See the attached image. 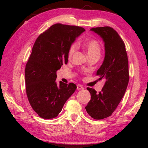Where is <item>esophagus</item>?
Masks as SVG:
<instances>
[{
    "mask_svg": "<svg viewBox=\"0 0 148 148\" xmlns=\"http://www.w3.org/2000/svg\"><path fill=\"white\" fill-rule=\"evenodd\" d=\"M77 89L78 90V91H79V90L84 89V87H83V86H81V85H77Z\"/></svg>",
    "mask_w": 148,
    "mask_h": 148,
    "instance_id": "1",
    "label": "esophagus"
}]
</instances>
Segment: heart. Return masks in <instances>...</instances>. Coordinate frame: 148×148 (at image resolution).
<instances>
[{"mask_svg":"<svg viewBox=\"0 0 148 148\" xmlns=\"http://www.w3.org/2000/svg\"><path fill=\"white\" fill-rule=\"evenodd\" d=\"M84 47L86 48L88 57L92 55L99 53L101 52V47H100L99 43L96 40H90L86 42L84 44ZM77 49V44L74 43L70 46L68 52L69 58H71L74 54L75 51Z\"/></svg>","mask_w":148,"mask_h":148,"instance_id":"1","label":"heart"}]
</instances>
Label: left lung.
<instances>
[{"mask_svg": "<svg viewBox=\"0 0 148 148\" xmlns=\"http://www.w3.org/2000/svg\"><path fill=\"white\" fill-rule=\"evenodd\" d=\"M90 31L99 35L104 43V59L96 75L105 84L99 92L87 87L91 100L86 109L93 119H102L111 116L124 96L129 79V61L124 42L114 29L102 27Z\"/></svg>", "mask_w": 148, "mask_h": 148, "instance_id": "1", "label": "left lung"}]
</instances>
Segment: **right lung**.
<instances>
[{
    "label": "right lung",
    "instance_id": "add662e5",
    "mask_svg": "<svg viewBox=\"0 0 148 148\" xmlns=\"http://www.w3.org/2000/svg\"><path fill=\"white\" fill-rule=\"evenodd\" d=\"M86 30L57 23L37 38L25 71L26 92L32 109L43 119H53L76 91L73 83L56 82L57 71L68 62L70 46Z\"/></svg>",
    "mask_w": 148,
    "mask_h": 148
}]
</instances>
